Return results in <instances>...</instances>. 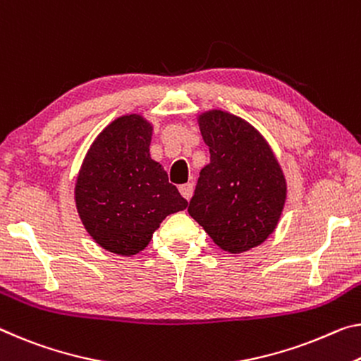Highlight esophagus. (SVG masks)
I'll list each match as a JSON object with an SVG mask.
<instances>
[{
  "mask_svg": "<svg viewBox=\"0 0 361 361\" xmlns=\"http://www.w3.org/2000/svg\"><path fill=\"white\" fill-rule=\"evenodd\" d=\"M192 191H194L192 183H186V185H181V186H180V192H181V196L185 197L186 201H190V199L192 197Z\"/></svg>",
  "mask_w": 361,
  "mask_h": 361,
  "instance_id": "34e87169",
  "label": "esophagus"
}]
</instances>
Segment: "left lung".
I'll list each match as a JSON object with an SVG mask.
<instances>
[{"mask_svg": "<svg viewBox=\"0 0 361 361\" xmlns=\"http://www.w3.org/2000/svg\"><path fill=\"white\" fill-rule=\"evenodd\" d=\"M210 164L201 170L188 212L220 249L241 254L274 231L288 185L270 145L244 118L207 111L197 117Z\"/></svg>", "mask_w": 361, "mask_h": 361, "instance_id": "obj_1", "label": "left lung"}]
</instances>
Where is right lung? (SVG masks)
<instances>
[{"mask_svg": "<svg viewBox=\"0 0 361 361\" xmlns=\"http://www.w3.org/2000/svg\"><path fill=\"white\" fill-rule=\"evenodd\" d=\"M152 125L138 114L114 120L96 136L80 167L75 205L85 230L102 249L135 255L165 216L188 201L151 159Z\"/></svg>", "mask_w": 361, "mask_h": 361, "instance_id": "add662e5", "label": "right lung"}]
</instances>
